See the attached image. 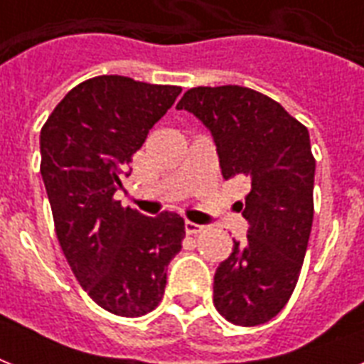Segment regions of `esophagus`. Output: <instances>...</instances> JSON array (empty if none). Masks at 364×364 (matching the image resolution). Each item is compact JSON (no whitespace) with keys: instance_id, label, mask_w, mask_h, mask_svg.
I'll return each instance as SVG.
<instances>
[{"instance_id":"obj_1","label":"esophagus","mask_w":364,"mask_h":364,"mask_svg":"<svg viewBox=\"0 0 364 364\" xmlns=\"http://www.w3.org/2000/svg\"><path fill=\"white\" fill-rule=\"evenodd\" d=\"M204 225H196V223H191L187 221L185 223V230H187V234H200L204 232Z\"/></svg>"}]
</instances>
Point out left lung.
<instances>
[{
    "instance_id": "1",
    "label": "left lung",
    "mask_w": 364,
    "mask_h": 364,
    "mask_svg": "<svg viewBox=\"0 0 364 364\" xmlns=\"http://www.w3.org/2000/svg\"><path fill=\"white\" fill-rule=\"evenodd\" d=\"M177 109L211 132L225 179L245 177L249 194L236 202L247 240L217 266L213 304L227 321L255 327L287 304L299 282L314 221L316 159L304 124L251 88L198 87Z\"/></svg>"
}]
</instances>
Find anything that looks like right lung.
I'll list each match as a JSON object with an SVG mask.
<instances>
[{
	"label": "right lung",
	"mask_w": 364,
	"mask_h": 364,
	"mask_svg": "<svg viewBox=\"0 0 364 364\" xmlns=\"http://www.w3.org/2000/svg\"><path fill=\"white\" fill-rule=\"evenodd\" d=\"M181 87L100 75L65 94L41 128V176L56 236L77 282L104 310L139 317L162 300L185 221L122 208L115 193L132 154Z\"/></svg>",
	"instance_id": "right-lung-1"
}]
</instances>
